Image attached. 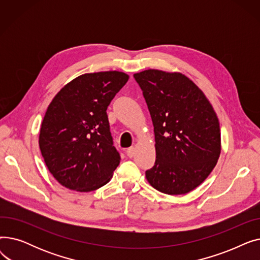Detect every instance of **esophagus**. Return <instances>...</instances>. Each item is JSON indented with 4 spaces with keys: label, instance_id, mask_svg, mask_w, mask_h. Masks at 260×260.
I'll return each instance as SVG.
<instances>
[{
    "label": "esophagus",
    "instance_id": "obj_1",
    "mask_svg": "<svg viewBox=\"0 0 260 260\" xmlns=\"http://www.w3.org/2000/svg\"><path fill=\"white\" fill-rule=\"evenodd\" d=\"M135 153H136V149H135L134 146H132V147H129V148L126 149V155H127V157H129V158H133V157L135 156Z\"/></svg>",
    "mask_w": 260,
    "mask_h": 260
}]
</instances>
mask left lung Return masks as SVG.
Returning <instances> with one entry per match:
<instances>
[{
    "instance_id": "obj_1",
    "label": "left lung",
    "mask_w": 260,
    "mask_h": 260,
    "mask_svg": "<svg viewBox=\"0 0 260 260\" xmlns=\"http://www.w3.org/2000/svg\"><path fill=\"white\" fill-rule=\"evenodd\" d=\"M134 78L155 133L156 161L146 179L161 193L186 194L208 178L220 156L217 115L202 90L180 73L147 70Z\"/></svg>"
}]
</instances>
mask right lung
Wrapping results in <instances>:
<instances>
[{
	"mask_svg": "<svg viewBox=\"0 0 260 260\" xmlns=\"http://www.w3.org/2000/svg\"><path fill=\"white\" fill-rule=\"evenodd\" d=\"M128 78L116 71L84 74L50 102L39 145L47 169L63 186L90 192L111 180L121 158L106 109Z\"/></svg>",
	"mask_w": 260,
	"mask_h": 260,
	"instance_id": "add662e5",
	"label": "right lung"
}]
</instances>
